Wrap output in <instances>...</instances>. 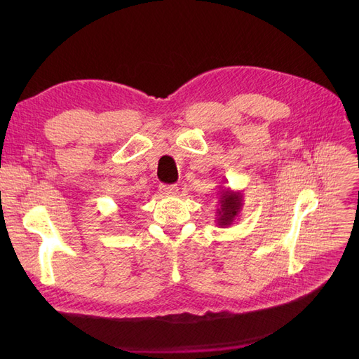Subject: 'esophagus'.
<instances>
[{
    "label": "esophagus",
    "mask_w": 359,
    "mask_h": 359,
    "mask_svg": "<svg viewBox=\"0 0 359 359\" xmlns=\"http://www.w3.org/2000/svg\"><path fill=\"white\" fill-rule=\"evenodd\" d=\"M160 191L165 196H175L178 194V187L177 186H160Z\"/></svg>",
    "instance_id": "1"
}]
</instances>
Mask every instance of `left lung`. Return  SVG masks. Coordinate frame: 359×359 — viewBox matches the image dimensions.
Segmentation results:
<instances>
[{
	"mask_svg": "<svg viewBox=\"0 0 359 359\" xmlns=\"http://www.w3.org/2000/svg\"><path fill=\"white\" fill-rule=\"evenodd\" d=\"M217 194H219V208L215 212L217 226L229 227L236 220V217H240L243 210V193L220 186Z\"/></svg>",
	"mask_w": 359,
	"mask_h": 359,
	"instance_id": "8db88e82",
	"label": "left lung"
}]
</instances>
